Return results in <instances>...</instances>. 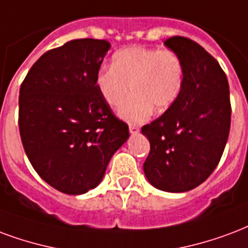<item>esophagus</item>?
Here are the masks:
<instances>
[{"label": "esophagus", "instance_id": "34e87169", "mask_svg": "<svg viewBox=\"0 0 248 248\" xmlns=\"http://www.w3.org/2000/svg\"><path fill=\"white\" fill-rule=\"evenodd\" d=\"M129 131L131 134H137L139 131V127H138V126H135V124H130Z\"/></svg>", "mask_w": 248, "mask_h": 248}]
</instances>
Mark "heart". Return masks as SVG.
<instances>
[{"label":"heart","instance_id":"heart-1","mask_svg":"<svg viewBox=\"0 0 248 248\" xmlns=\"http://www.w3.org/2000/svg\"><path fill=\"white\" fill-rule=\"evenodd\" d=\"M96 88L109 106H119V117L140 124L152 111L164 113L175 104L184 84V64L170 49L131 46L117 51L111 68H102L96 76Z\"/></svg>","mask_w":248,"mask_h":248}]
</instances>
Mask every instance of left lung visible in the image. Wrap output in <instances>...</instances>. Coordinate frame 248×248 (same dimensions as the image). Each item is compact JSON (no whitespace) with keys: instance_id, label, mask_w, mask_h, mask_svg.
Instances as JSON below:
<instances>
[{"instance_id":"obj_1","label":"left lung","mask_w":248,"mask_h":248,"mask_svg":"<svg viewBox=\"0 0 248 248\" xmlns=\"http://www.w3.org/2000/svg\"><path fill=\"white\" fill-rule=\"evenodd\" d=\"M184 64V84L175 104L142 127L150 140L144 175L156 189H194L219 163L230 131V93L226 75L196 42L173 36L164 42Z\"/></svg>"}]
</instances>
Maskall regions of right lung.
Segmentation results:
<instances>
[{"mask_svg": "<svg viewBox=\"0 0 248 248\" xmlns=\"http://www.w3.org/2000/svg\"><path fill=\"white\" fill-rule=\"evenodd\" d=\"M110 47L106 40H71L42 55L21 85L23 148L38 175L63 193L96 188L130 137L94 82Z\"/></svg>", "mask_w": 248, "mask_h": 248, "instance_id": "obj_1", "label": "right lung"}]
</instances>
